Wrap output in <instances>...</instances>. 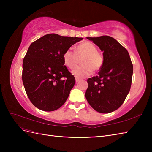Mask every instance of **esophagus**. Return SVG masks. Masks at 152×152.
Returning a JSON list of instances; mask_svg holds the SVG:
<instances>
[{
  "mask_svg": "<svg viewBox=\"0 0 152 152\" xmlns=\"http://www.w3.org/2000/svg\"><path fill=\"white\" fill-rule=\"evenodd\" d=\"M80 79H79V78H77V77H75V81H76V82H79L80 81Z\"/></svg>",
  "mask_w": 152,
  "mask_h": 152,
  "instance_id": "obj_1",
  "label": "esophagus"
}]
</instances>
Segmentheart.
I'll return each mask as SVG.
<instances>
[{
    "label": "heart",
    "instance_id": "heart-1",
    "mask_svg": "<svg viewBox=\"0 0 152 152\" xmlns=\"http://www.w3.org/2000/svg\"><path fill=\"white\" fill-rule=\"evenodd\" d=\"M97 48L90 42H84L78 45L75 53L68 49L63 54V62L69 68H74L77 64V57H84L81 66L77 67L72 73L77 78H84L90 75L93 71H98L102 68L103 63L102 56L97 52Z\"/></svg>",
    "mask_w": 152,
    "mask_h": 152
}]
</instances>
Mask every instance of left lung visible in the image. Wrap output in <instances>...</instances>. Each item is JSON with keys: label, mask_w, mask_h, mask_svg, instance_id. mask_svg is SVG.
Here are the masks:
<instances>
[{"label": "left lung", "mask_w": 152, "mask_h": 152, "mask_svg": "<svg viewBox=\"0 0 152 152\" xmlns=\"http://www.w3.org/2000/svg\"><path fill=\"white\" fill-rule=\"evenodd\" d=\"M103 52L98 75L87 79L86 98L96 111L108 113L117 110L130 91L133 66L126 48L110 36L87 37Z\"/></svg>", "instance_id": "obj_1"}]
</instances>
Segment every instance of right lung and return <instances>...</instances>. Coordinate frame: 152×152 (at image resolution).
<instances>
[{
  "mask_svg": "<svg viewBox=\"0 0 152 152\" xmlns=\"http://www.w3.org/2000/svg\"><path fill=\"white\" fill-rule=\"evenodd\" d=\"M83 38L45 35L31 43L23 61L22 80L35 107L46 112L60 108L75 83L63 62V54Z\"/></svg>",
  "mask_w": 152,
  "mask_h": 152,
  "instance_id": "1",
  "label": "right lung"
}]
</instances>
